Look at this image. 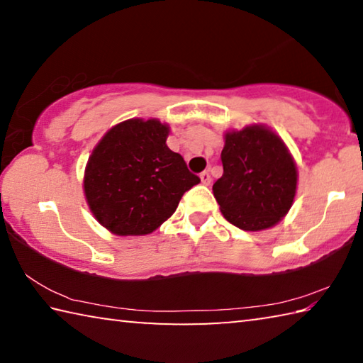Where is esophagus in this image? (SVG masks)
Segmentation results:
<instances>
[{
	"label": "esophagus",
	"mask_w": 363,
	"mask_h": 363,
	"mask_svg": "<svg viewBox=\"0 0 363 363\" xmlns=\"http://www.w3.org/2000/svg\"><path fill=\"white\" fill-rule=\"evenodd\" d=\"M200 179H201V182L205 184V186H208V184L211 182V176H210V173H208V171H203V173H200Z\"/></svg>",
	"instance_id": "esophagus-1"
}]
</instances>
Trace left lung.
Masks as SVG:
<instances>
[{
  "label": "left lung",
  "mask_w": 363,
  "mask_h": 363,
  "mask_svg": "<svg viewBox=\"0 0 363 363\" xmlns=\"http://www.w3.org/2000/svg\"><path fill=\"white\" fill-rule=\"evenodd\" d=\"M224 173L213 194L224 218L242 230H262L279 223L296 194V167L277 134L247 126L225 134Z\"/></svg>",
  "instance_id": "obj_1"
}]
</instances>
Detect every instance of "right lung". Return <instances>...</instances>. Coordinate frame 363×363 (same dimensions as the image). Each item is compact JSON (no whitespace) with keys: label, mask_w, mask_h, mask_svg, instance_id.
Instances as JSON below:
<instances>
[{"label":"right lung","mask_w":363,"mask_h":363,"mask_svg":"<svg viewBox=\"0 0 363 363\" xmlns=\"http://www.w3.org/2000/svg\"><path fill=\"white\" fill-rule=\"evenodd\" d=\"M168 126L128 120L113 126L89 157L84 195L99 223L116 235H145L176 211L200 182L168 149Z\"/></svg>","instance_id":"1"}]
</instances>
